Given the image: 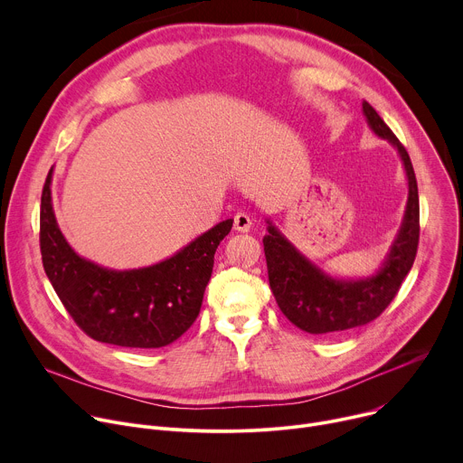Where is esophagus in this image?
<instances>
[{"mask_svg":"<svg viewBox=\"0 0 463 463\" xmlns=\"http://www.w3.org/2000/svg\"><path fill=\"white\" fill-rule=\"evenodd\" d=\"M250 229V216L245 213H238L234 216V231L238 232H247Z\"/></svg>","mask_w":463,"mask_h":463,"instance_id":"esophagus-1","label":"esophagus"}]
</instances>
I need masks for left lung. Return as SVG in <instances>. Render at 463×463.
Instances as JSON below:
<instances>
[{
  "label": "left lung",
  "mask_w": 463,
  "mask_h": 463,
  "mask_svg": "<svg viewBox=\"0 0 463 463\" xmlns=\"http://www.w3.org/2000/svg\"><path fill=\"white\" fill-rule=\"evenodd\" d=\"M363 113L373 134L398 150L409 179L403 223L383 268L363 280L332 279L300 254L273 223L268 222L269 234L263 236L269 286L279 307L297 327L315 335L346 332L377 318L398 295L418 252L420 197L409 152L366 100L363 102Z\"/></svg>",
  "instance_id": "8db88e82"
}]
</instances>
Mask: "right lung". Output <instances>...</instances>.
I'll list each match as a JSON object with an SVG mask.
<instances>
[{
	"label": "right lung",
	"instance_id": "1",
	"mask_svg": "<svg viewBox=\"0 0 463 463\" xmlns=\"http://www.w3.org/2000/svg\"><path fill=\"white\" fill-rule=\"evenodd\" d=\"M51 174L42 190L40 250L45 275L86 335L124 348H161L200 315L214 252L231 232L225 220L150 268L113 271L80 258L58 229Z\"/></svg>",
	"mask_w": 463,
	"mask_h": 463
}]
</instances>
